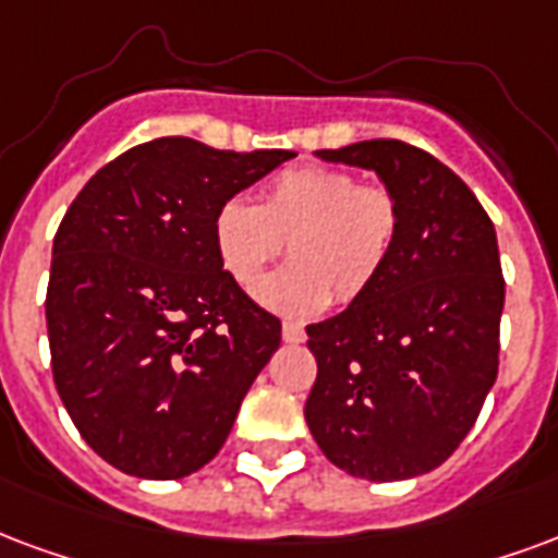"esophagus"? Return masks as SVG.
<instances>
[{"label":"esophagus","mask_w":558,"mask_h":558,"mask_svg":"<svg viewBox=\"0 0 558 558\" xmlns=\"http://www.w3.org/2000/svg\"><path fill=\"white\" fill-rule=\"evenodd\" d=\"M283 340L287 342H304V337H307V333H304V328H301V325H295V322H283Z\"/></svg>","instance_id":"obj_1"}]
</instances>
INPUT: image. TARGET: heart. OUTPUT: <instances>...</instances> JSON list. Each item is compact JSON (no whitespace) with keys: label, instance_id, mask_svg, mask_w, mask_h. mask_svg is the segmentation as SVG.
I'll use <instances>...</instances> for the list:
<instances>
[{"label":"heart","instance_id":"b5f03b06","mask_svg":"<svg viewBox=\"0 0 558 558\" xmlns=\"http://www.w3.org/2000/svg\"><path fill=\"white\" fill-rule=\"evenodd\" d=\"M402 230V213L384 185L328 165H299L268 180L263 204L227 197L213 216V245L227 275L254 290L288 242L291 263L257 288L268 311L316 316L352 304L384 275Z\"/></svg>","mask_w":558,"mask_h":558}]
</instances>
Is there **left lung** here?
<instances>
[{
	"instance_id": "obj_1",
	"label": "left lung",
	"mask_w": 558,
	"mask_h": 558,
	"mask_svg": "<svg viewBox=\"0 0 558 558\" xmlns=\"http://www.w3.org/2000/svg\"><path fill=\"white\" fill-rule=\"evenodd\" d=\"M316 156L375 171L402 230L373 290L307 325L319 373L304 420L345 473L414 478L456 452L497 381V233L464 180L420 147L373 138Z\"/></svg>"
}]
</instances>
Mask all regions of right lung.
<instances>
[{"label":"right lung","instance_id":"right-lung-1","mask_svg":"<svg viewBox=\"0 0 558 558\" xmlns=\"http://www.w3.org/2000/svg\"><path fill=\"white\" fill-rule=\"evenodd\" d=\"M168 135L90 177L52 242V378L102 461L183 478L225 447L239 405L280 345L213 245L221 201L292 159Z\"/></svg>","mask_w":558,"mask_h":558}]
</instances>
